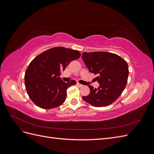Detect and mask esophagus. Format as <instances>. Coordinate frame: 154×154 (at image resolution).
I'll return each instance as SVG.
<instances>
[{
  "instance_id": "1",
  "label": "esophagus",
  "mask_w": 154,
  "mask_h": 154,
  "mask_svg": "<svg viewBox=\"0 0 154 154\" xmlns=\"http://www.w3.org/2000/svg\"><path fill=\"white\" fill-rule=\"evenodd\" d=\"M77 86L79 87H83V85L82 84H80V83H77Z\"/></svg>"
}]
</instances>
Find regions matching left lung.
<instances>
[{
  "label": "left lung",
  "instance_id": "left-lung-1",
  "mask_svg": "<svg viewBox=\"0 0 154 154\" xmlns=\"http://www.w3.org/2000/svg\"><path fill=\"white\" fill-rule=\"evenodd\" d=\"M82 59L89 71L97 74L96 80L100 83L97 88L88 86L90 94L83 96V100L96 107L114 103L127 85L129 73L127 62L118 54L103 51L84 52Z\"/></svg>",
  "mask_w": 154,
  "mask_h": 154
}]
</instances>
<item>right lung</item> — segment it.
<instances>
[{
	"label": "right lung",
	"instance_id": "add662e5",
	"mask_svg": "<svg viewBox=\"0 0 154 154\" xmlns=\"http://www.w3.org/2000/svg\"><path fill=\"white\" fill-rule=\"evenodd\" d=\"M80 57L76 50L56 47L36 57L25 72V86L33 103L44 109L61 105L66 99L67 89L75 80L66 83L60 76L67 65Z\"/></svg>",
	"mask_w": 154,
	"mask_h": 154
}]
</instances>
